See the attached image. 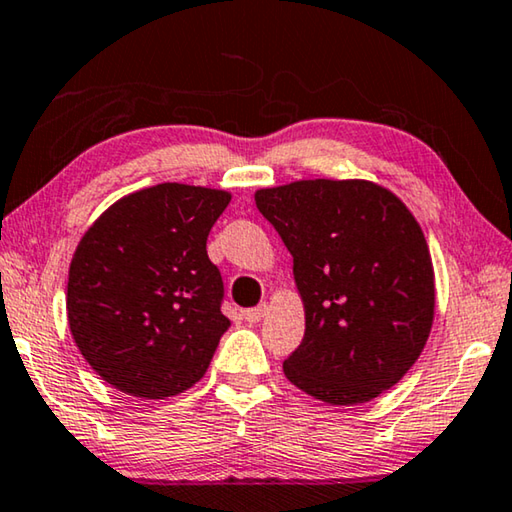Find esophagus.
I'll list each match as a JSON object with an SVG mask.
<instances>
[{
  "mask_svg": "<svg viewBox=\"0 0 512 512\" xmlns=\"http://www.w3.org/2000/svg\"><path fill=\"white\" fill-rule=\"evenodd\" d=\"M269 312V303H259L257 307H250V310H243V319L246 321H250V323H257V321H262L264 319V314Z\"/></svg>",
  "mask_w": 512,
  "mask_h": 512,
  "instance_id": "1",
  "label": "esophagus"
}]
</instances>
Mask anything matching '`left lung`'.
<instances>
[{
	"label": "left lung",
	"instance_id": "1",
	"mask_svg": "<svg viewBox=\"0 0 512 512\" xmlns=\"http://www.w3.org/2000/svg\"><path fill=\"white\" fill-rule=\"evenodd\" d=\"M294 257L303 342L289 383L330 405L394 387L419 360L435 316V271L417 218L369 180H298L255 191Z\"/></svg>",
	"mask_w": 512,
	"mask_h": 512
}]
</instances>
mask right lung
<instances>
[{
	"instance_id": "1",
	"label": "right lung",
	"mask_w": 512,
	"mask_h": 512,
	"mask_svg": "<svg viewBox=\"0 0 512 512\" xmlns=\"http://www.w3.org/2000/svg\"><path fill=\"white\" fill-rule=\"evenodd\" d=\"M232 193L164 182L127 193L79 239L68 326L86 362L120 392L166 399L205 376L230 319L207 234Z\"/></svg>"
}]
</instances>
